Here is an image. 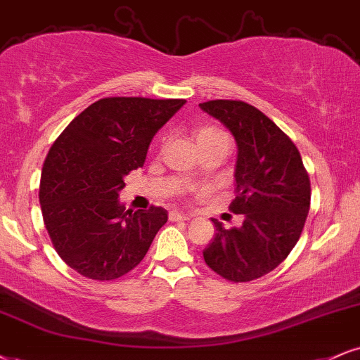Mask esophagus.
<instances>
[{
  "mask_svg": "<svg viewBox=\"0 0 360 360\" xmlns=\"http://www.w3.org/2000/svg\"><path fill=\"white\" fill-rule=\"evenodd\" d=\"M168 219H170L172 221H187V220L192 219V217L180 214V212H176V210H172L170 214H168Z\"/></svg>",
  "mask_w": 360,
  "mask_h": 360,
  "instance_id": "1",
  "label": "esophagus"
}]
</instances>
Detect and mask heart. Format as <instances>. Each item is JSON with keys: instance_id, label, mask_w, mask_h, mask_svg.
Wrapping results in <instances>:
<instances>
[{"instance_id": "b5f03b06", "label": "heart", "mask_w": 360, "mask_h": 360, "mask_svg": "<svg viewBox=\"0 0 360 360\" xmlns=\"http://www.w3.org/2000/svg\"><path fill=\"white\" fill-rule=\"evenodd\" d=\"M219 130L215 128H202V130L197 131V139H203V136H210V135H219Z\"/></svg>"}]
</instances>
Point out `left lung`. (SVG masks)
Segmentation results:
<instances>
[{"instance_id": "left-lung-1", "label": "left lung", "mask_w": 360, "mask_h": 360, "mask_svg": "<svg viewBox=\"0 0 360 360\" xmlns=\"http://www.w3.org/2000/svg\"><path fill=\"white\" fill-rule=\"evenodd\" d=\"M203 112L227 127L237 141L235 192L230 212L242 227L217 233L203 250L205 264L230 282H250L281 265L300 238L310 208V180L299 150L269 117L240 100H210Z\"/></svg>"}]
</instances>
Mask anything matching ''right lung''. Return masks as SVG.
I'll return each instance as SVG.
<instances>
[{
	"mask_svg": "<svg viewBox=\"0 0 360 360\" xmlns=\"http://www.w3.org/2000/svg\"><path fill=\"white\" fill-rule=\"evenodd\" d=\"M185 100L110 96L83 110L51 145L39 203L53 247L93 281H115L136 267L167 224L162 207L127 210L125 176L143 167L150 141Z\"/></svg>",
	"mask_w": 360,
	"mask_h": 360,
	"instance_id": "1",
	"label": "right lung"
}]
</instances>
